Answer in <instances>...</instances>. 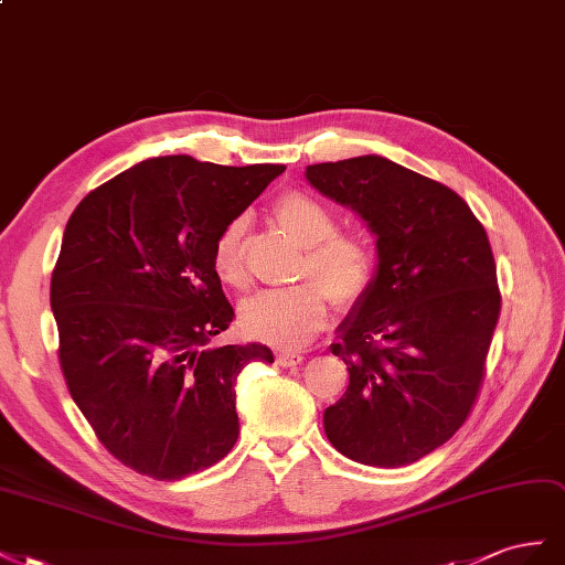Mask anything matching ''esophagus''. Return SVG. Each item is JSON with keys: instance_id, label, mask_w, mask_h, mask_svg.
<instances>
[{"instance_id": "1", "label": "esophagus", "mask_w": 565, "mask_h": 565, "mask_svg": "<svg viewBox=\"0 0 565 565\" xmlns=\"http://www.w3.org/2000/svg\"><path fill=\"white\" fill-rule=\"evenodd\" d=\"M302 354H298V352H279L277 354V364L279 366H298V364H302Z\"/></svg>"}]
</instances>
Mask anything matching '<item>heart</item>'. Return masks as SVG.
Returning a JSON list of instances; mask_svg holds the SVG:
<instances>
[{
	"mask_svg": "<svg viewBox=\"0 0 565 565\" xmlns=\"http://www.w3.org/2000/svg\"><path fill=\"white\" fill-rule=\"evenodd\" d=\"M274 220L305 248L298 265L302 281L286 291H267L241 305L238 324L255 341L298 350L327 327L331 300L352 310L376 281V250L362 234L338 232L329 207L305 191H286L274 203ZM213 269L222 284L236 291L250 284L248 217L224 224L213 244Z\"/></svg>",
	"mask_w": 565,
	"mask_h": 565,
	"instance_id": "1",
	"label": "heart"
}]
</instances>
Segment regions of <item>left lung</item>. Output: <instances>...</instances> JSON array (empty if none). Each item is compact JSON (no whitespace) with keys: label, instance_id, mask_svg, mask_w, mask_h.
<instances>
[{"label":"left lung","instance_id":"1","mask_svg":"<svg viewBox=\"0 0 565 565\" xmlns=\"http://www.w3.org/2000/svg\"><path fill=\"white\" fill-rule=\"evenodd\" d=\"M305 174L379 236L376 281L331 345L350 383L327 438L366 466L414 463L466 424L486 379L502 310L486 227L457 191L381 156Z\"/></svg>","mask_w":565,"mask_h":565}]
</instances>
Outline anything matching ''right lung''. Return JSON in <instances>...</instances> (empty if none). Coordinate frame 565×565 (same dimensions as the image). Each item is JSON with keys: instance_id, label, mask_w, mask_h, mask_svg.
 Returning <instances> with one entry per match:
<instances>
[{"instance_id": "add662e5", "label": "right lung", "mask_w": 565, "mask_h": 565, "mask_svg": "<svg viewBox=\"0 0 565 565\" xmlns=\"http://www.w3.org/2000/svg\"><path fill=\"white\" fill-rule=\"evenodd\" d=\"M284 170L151 158L71 215L50 291L58 364L94 435L127 469L180 480L234 447L236 376L274 354L263 343L205 348L234 317L213 244Z\"/></svg>"}]
</instances>
